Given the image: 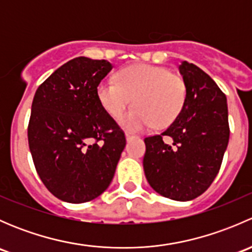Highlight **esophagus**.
Returning a JSON list of instances; mask_svg holds the SVG:
<instances>
[{"label": "esophagus", "mask_w": 252, "mask_h": 252, "mask_svg": "<svg viewBox=\"0 0 252 252\" xmlns=\"http://www.w3.org/2000/svg\"><path fill=\"white\" fill-rule=\"evenodd\" d=\"M126 140H133V139H135L136 138V135L135 134H131V133H126Z\"/></svg>", "instance_id": "34e87169"}]
</instances>
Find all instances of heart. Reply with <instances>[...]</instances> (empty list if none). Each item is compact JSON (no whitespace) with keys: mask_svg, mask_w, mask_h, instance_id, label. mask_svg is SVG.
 Listing matches in <instances>:
<instances>
[{"mask_svg":"<svg viewBox=\"0 0 252 252\" xmlns=\"http://www.w3.org/2000/svg\"><path fill=\"white\" fill-rule=\"evenodd\" d=\"M187 84L168 68L136 64L124 68L116 79H105L97 86V98L105 111L118 118L133 101L134 106L121 118L129 130H142L173 123L187 101Z\"/></svg>","mask_w":252,"mask_h":252,"instance_id":"1","label":"heart"}]
</instances>
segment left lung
<instances>
[{
	"instance_id": "1",
	"label": "left lung",
	"mask_w": 252,
	"mask_h": 252,
	"mask_svg": "<svg viewBox=\"0 0 252 252\" xmlns=\"http://www.w3.org/2000/svg\"><path fill=\"white\" fill-rule=\"evenodd\" d=\"M179 70L188 89L184 108L163 133L144 139L142 164L155 191L188 201L200 196L215 180L230 130L227 97L215 80L185 61Z\"/></svg>"
}]
</instances>
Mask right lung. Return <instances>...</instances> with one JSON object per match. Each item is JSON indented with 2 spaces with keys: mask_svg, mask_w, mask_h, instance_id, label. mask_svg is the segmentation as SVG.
Listing matches in <instances>:
<instances>
[{
  "mask_svg": "<svg viewBox=\"0 0 252 252\" xmlns=\"http://www.w3.org/2000/svg\"><path fill=\"white\" fill-rule=\"evenodd\" d=\"M111 69L105 60L77 57L35 93L29 149L41 182L62 201L80 204L100 196L126 146L124 131L97 98L98 84Z\"/></svg>",
  "mask_w": 252,
  "mask_h": 252,
  "instance_id": "right-lung-1",
  "label": "right lung"
}]
</instances>
